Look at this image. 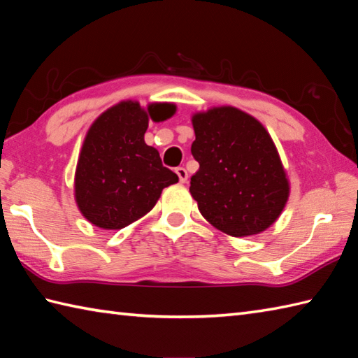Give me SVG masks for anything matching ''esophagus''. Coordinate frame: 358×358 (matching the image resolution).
Returning <instances> with one entry per match:
<instances>
[{
  "label": "esophagus",
  "mask_w": 358,
  "mask_h": 358,
  "mask_svg": "<svg viewBox=\"0 0 358 358\" xmlns=\"http://www.w3.org/2000/svg\"><path fill=\"white\" fill-rule=\"evenodd\" d=\"M176 174L179 176V180L182 182V184H185V182L188 180V173H187V170L184 169V166H178Z\"/></svg>",
  "instance_id": "1"
}]
</instances>
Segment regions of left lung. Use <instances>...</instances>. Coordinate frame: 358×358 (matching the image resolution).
<instances>
[{"label": "left lung", "mask_w": 358, "mask_h": 358, "mask_svg": "<svg viewBox=\"0 0 358 358\" xmlns=\"http://www.w3.org/2000/svg\"><path fill=\"white\" fill-rule=\"evenodd\" d=\"M192 155L199 170L189 193L202 216L233 237L254 236L279 219L289 182L274 142L256 117L236 107L193 115Z\"/></svg>", "instance_id": "8db88e82"}]
</instances>
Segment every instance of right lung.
<instances>
[{
  "instance_id": "add662e5",
  "label": "right lung",
  "mask_w": 358,
  "mask_h": 358,
  "mask_svg": "<svg viewBox=\"0 0 358 358\" xmlns=\"http://www.w3.org/2000/svg\"><path fill=\"white\" fill-rule=\"evenodd\" d=\"M174 113L170 102L142 108L136 101H122L92 124L75 173V199L90 224L102 229L130 225L153 208L165 187L179 180L144 141L150 119L162 122Z\"/></svg>"
}]
</instances>
